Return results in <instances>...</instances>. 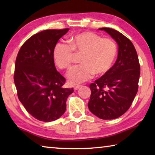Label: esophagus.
I'll return each mask as SVG.
<instances>
[{
    "instance_id": "esophagus-1",
    "label": "esophagus",
    "mask_w": 155,
    "mask_h": 155,
    "mask_svg": "<svg viewBox=\"0 0 155 155\" xmlns=\"http://www.w3.org/2000/svg\"><path fill=\"white\" fill-rule=\"evenodd\" d=\"M81 87V85H76V86H74V90L75 91H76V90H78V89H79Z\"/></svg>"
}]
</instances>
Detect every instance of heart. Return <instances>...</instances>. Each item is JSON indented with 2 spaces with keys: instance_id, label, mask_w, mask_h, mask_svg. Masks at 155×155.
<instances>
[{
  "instance_id": "heart-1",
  "label": "heart",
  "mask_w": 155,
  "mask_h": 155,
  "mask_svg": "<svg viewBox=\"0 0 155 155\" xmlns=\"http://www.w3.org/2000/svg\"><path fill=\"white\" fill-rule=\"evenodd\" d=\"M75 54H81L82 64L68 72V82L77 85L90 80L96 74L103 76L112 68L117 53V46L111 38H102L91 31L78 33L69 40V45L56 44L53 51L54 64L60 69H68Z\"/></svg>"
}]
</instances>
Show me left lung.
Masks as SVG:
<instances>
[{"label": "left lung", "mask_w": 155, "mask_h": 155, "mask_svg": "<svg viewBox=\"0 0 155 155\" xmlns=\"http://www.w3.org/2000/svg\"><path fill=\"white\" fill-rule=\"evenodd\" d=\"M118 45L116 61L106 74L91 83L88 108L103 120L121 116L130 108L138 91L140 65L137 51L129 39L115 29L101 28Z\"/></svg>", "instance_id": "left-lung-1"}]
</instances>
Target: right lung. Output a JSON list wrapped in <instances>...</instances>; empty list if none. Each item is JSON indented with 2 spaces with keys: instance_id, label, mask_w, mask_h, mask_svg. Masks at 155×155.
I'll use <instances>...</instances> for the list:
<instances>
[{
  "instance_id": "right-lung-1",
  "label": "right lung",
  "mask_w": 155,
  "mask_h": 155,
  "mask_svg": "<svg viewBox=\"0 0 155 155\" xmlns=\"http://www.w3.org/2000/svg\"><path fill=\"white\" fill-rule=\"evenodd\" d=\"M69 28L48 29L31 36L21 46L14 79L18 97L37 120L52 122L66 109L73 88H64L65 78L57 71L53 59L56 44Z\"/></svg>"
}]
</instances>
